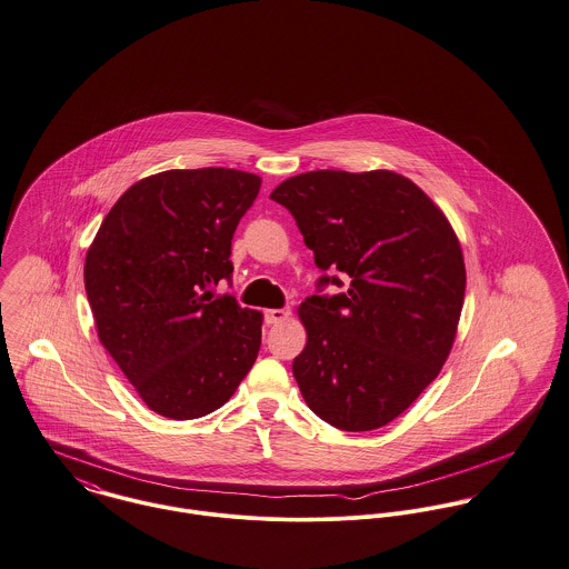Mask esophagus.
I'll use <instances>...</instances> for the list:
<instances>
[{
    "instance_id": "obj_1",
    "label": "esophagus",
    "mask_w": 569,
    "mask_h": 569,
    "mask_svg": "<svg viewBox=\"0 0 569 569\" xmlns=\"http://www.w3.org/2000/svg\"><path fill=\"white\" fill-rule=\"evenodd\" d=\"M263 318L268 325H277V322H283L286 318H290V310L288 308H279V310H266Z\"/></svg>"
}]
</instances>
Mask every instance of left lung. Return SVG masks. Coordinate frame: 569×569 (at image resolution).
Segmentation results:
<instances>
[{
  "label": "left lung",
  "instance_id": "1",
  "mask_svg": "<svg viewBox=\"0 0 569 569\" xmlns=\"http://www.w3.org/2000/svg\"><path fill=\"white\" fill-rule=\"evenodd\" d=\"M283 204L322 272L299 316L308 345L292 373L316 417L367 432L399 417L453 345L462 251L441 209L388 170H316L283 181ZM327 284L343 292L325 296Z\"/></svg>",
  "mask_w": 569,
  "mask_h": 569
}]
</instances>
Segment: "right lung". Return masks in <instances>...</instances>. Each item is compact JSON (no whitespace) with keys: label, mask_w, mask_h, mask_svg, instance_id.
I'll return each mask as SVG.
<instances>
[{"label":"right lung","mask_w":569,"mask_h":569,"mask_svg":"<svg viewBox=\"0 0 569 569\" xmlns=\"http://www.w3.org/2000/svg\"><path fill=\"white\" fill-rule=\"evenodd\" d=\"M261 179L168 170L128 188L84 259L98 336L150 410L186 421L229 401L254 365L261 315L231 295V240Z\"/></svg>","instance_id":"add662e5"}]
</instances>
